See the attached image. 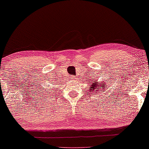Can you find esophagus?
<instances>
[{"label": "esophagus", "instance_id": "1", "mask_svg": "<svg viewBox=\"0 0 149 149\" xmlns=\"http://www.w3.org/2000/svg\"><path fill=\"white\" fill-rule=\"evenodd\" d=\"M70 79H72V80H74V79H76V77H75L74 76H73V75H71Z\"/></svg>", "mask_w": 149, "mask_h": 149}]
</instances>
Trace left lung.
I'll return each instance as SVG.
<instances>
[{"label":"left lung","mask_w":149,"mask_h":149,"mask_svg":"<svg viewBox=\"0 0 149 149\" xmlns=\"http://www.w3.org/2000/svg\"><path fill=\"white\" fill-rule=\"evenodd\" d=\"M94 80V79H93ZM100 86H102V87H106V84H104V83H102H102H100L98 85V81H91V85H89V92H93V90L95 91V92H97V91L99 90H97V89L100 87ZM92 94L93 93H92Z\"/></svg>","instance_id":"1"}]
</instances>
